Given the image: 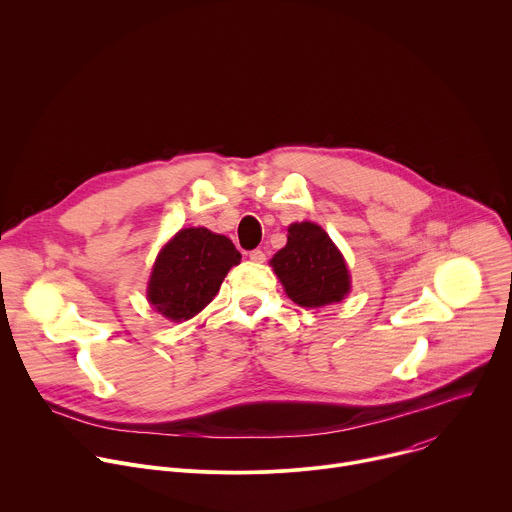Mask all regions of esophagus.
Returning a JSON list of instances; mask_svg holds the SVG:
<instances>
[{
	"mask_svg": "<svg viewBox=\"0 0 512 512\" xmlns=\"http://www.w3.org/2000/svg\"><path fill=\"white\" fill-rule=\"evenodd\" d=\"M249 259L255 261V263H263L265 261V253L261 249H253V251H249Z\"/></svg>",
	"mask_w": 512,
	"mask_h": 512,
	"instance_id": "34e87169",
	"label": "esophagus"
}]
</instances>
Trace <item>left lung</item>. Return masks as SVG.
I'll return each mask as SVG.
<instances>
[{"label": "left lung", "instance_id": "8db88e82", "mask_svg": "<svg viewBox=\"0 0 512 512\" xmlns=\"http://www.w3.org/2000/svg\"><path fill=\"white\" fill-rule=\"evenodd\" d=\"M287 231V245L271 259L285 294L304 308L340 302L350 289V275L330 237L314 223H296Z\"/></svg>", "mask_w": 512, "mask_h": 512}]
</instances>
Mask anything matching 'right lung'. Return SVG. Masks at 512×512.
<instances>
[{"label": "right lung", "instance_id": "1", "mask_svg": "<svg viewBox=\"0 0 512 512\" xmlns=\"http://www.w3.org/2000/svg\"><path fill=\"white\" fill-rule=\"evenodd\" d=\"M241 261L231 239L208 229L180 231L158 255L150 287V304L180 322L196 316L221 289L229 269Z\"/></svg>", "mask_w": 512, "mask_h": 512}]
</instances>
